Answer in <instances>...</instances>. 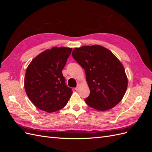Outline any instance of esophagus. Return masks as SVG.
I'll use <instances>...</instances> for the list:
<instances>
[{"mask_svg": "<svg viewBox=\"0 0 152 152\" xmlns=\"http://www.w3.org/2000/svg\"><path fill=\"white\" fill-rule=\"evenodd\" d=\"M79 87H80V84H79L77 87H75V91H78V90H79Z\"/></svg>", "mask_w": 152, "mask_h": 152, "instance_id": "obj_1", "label": "esophagus"}]
</instances>
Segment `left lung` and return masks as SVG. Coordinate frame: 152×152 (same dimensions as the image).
Here are the masks:
<instances>
[{
	"label": "left lung",
	"instance_id": "left-lung-1",
	"mask_svg": "<svg viewBox=\"0 0 152 152\" xmlns=\"http://www.w3.org/2000/svg\"><path fill=\"white\" fill-rule=\"evenodd\" d=\"M72 56L84 69L90 94L87 105L98 111L112 109L125 94L128 79L120 60L104 47L85 45L73 50Z\"/></svg>",
	"mask_w": 152,
	"mask_h": 152
}]
</instances>
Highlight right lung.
<instances>
[{
	"instance_id": "1",
	"label": "right lung",
	"mask_w": 152,
	"mask_h": 152,
	"mask_svg": "<svg viewBox=\"0 0 152 152\" xmlns=\"http://www.w3.org/2000/svg\"><path fill=\"white\" fill-rule=\"evenodd\" d=\"M72 48L53 47L40 53L28 65L25 89L28 98L41 110L48 113L64 108L72 94L62 74Z\"/></svg>"
}]
</instances>
